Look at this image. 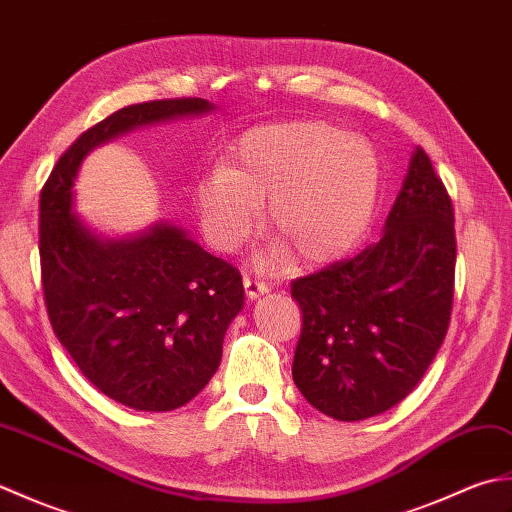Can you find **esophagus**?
Returning <instances> with one entry per match:
<instances>
[{
    "mask_svg": "<svg viewBox=\"0 0 512 512\" xmlns=\"http://www.w3.org/2000/svg\"><path fill=\"white\" fill-rule=\"evenodd\" d=\"M244 288L248 299H257L268 292V284L259 275H244Z\"/></svg>",
    "mask_w": 512,
    "mask_h": 512,
    "instance_id": "1",
    "label": "esophagus"
}]
</instances>
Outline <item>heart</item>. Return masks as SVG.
Returning <instances> with one entry per match:
<instances>
[{
    "instance_id": "b5f03b06",
    "label": "heart",
    "mask_w": 512,
    "mask_h": 512,
    "mask_svg": "<svg viewBox=\"0 0 512 512\" xmlns=\"http://www.w3.org/2000/svg\"><path fill=\"white\" fill-rule=\"evenodd\" d=\"M380 191V162L367 140L323 121L250 129L224 171L195 189L204 235L231 253L253 235L268 202V224L303 264L345 255L365 235Z\"/></svg>"
}]
</instances>
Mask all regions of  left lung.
<instances>
[{
	"instance_id": "obj_1",
	"label": "left lung",
	"mask_w": 512,
	"mask_h": 512,
	"mask_svg": "<svg viewBox=\"0 0 512 512\" xmlns=\"http://www.w3.org/2000/svg\"><path fill=\"white\" fill-rule=\"evenodd\" d=\"M455 255L451 195L418 147L383 237L290 286L303 317L292 378L314 409L354 422L411 394L449 330Z\"/></svg>"
}]
</instances>
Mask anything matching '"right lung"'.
Returning <instances> with one entry per match:
<instances>
[{
    "instance_id": "obj_1",
    "label": "right lung",
    "mask_w": 512,
    "mask_h": 512,
    "mask_svg": "<svg viewBox=\"0 0 512 512\" xmlns=\"http://www.w3.org/2000/svg\"><path fill=\"white\" fill-rule=\"evenodd\" d=\"M211 110L182 96L127 105L74 140L39 198L41 284L48 319L76 367L105 396L169 411L198 396L222 361L228 323L244 306L239 270L173 226L101 242L72 215L83 156L138 125Z\"/></svg>"
}]
</instances>
